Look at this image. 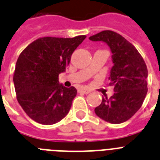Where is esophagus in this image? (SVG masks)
Listing matches in <instances>:
<instances>
[{
  "label": "esophagus",
  "instance_id": "obj_1",
  "mask_svg": "<svg viewBox=\"0 0 160 160\" xmlns=\"http://www.w3.org/2000/svg\"><path fill=\"white\" fill-rule=\"evenodd\" d=\"M80 93H89L91 92V90L89 89H87V88H82V89H80Z\"/></svg>",
  "mask_w": 160,
  "mask_h": 160
}]
</instances>
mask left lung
Returning a JSON list of instances; mask_svg holds the SVG:
<instances>
[{"instance_id":"obj_1","label":"left lung","mask_w":160,"mask_h":160,"mask_svg":"<svg viewBox=\"0 0 160 160\" xmlns=\"http://www.w3.org/2000/svg\"><path fill=\"white\" fill-rule=\"evenodd\" d=\"M89 39L106 42L112 52L114 64L109 78V85L114 86V94L110 98L107 96L102 98L94 112L108 122H124L143 104L148 90L147 67L134 45L114 31H102Z\"/></svg>"}]
</instances>
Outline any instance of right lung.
Masks as SVG:
<instances>
[{"instance_id":"obj_1","label":"right lung","mask_w":160,"mask_h":160,"mask_svg":"<svg viewBox=\"0 0 160 160\" xmlns=\"http://www.w3.org/2000/svg\"><path fill=\"white\" fill-rule=\"evenodd\" d=\"M85 38H39L20 53L13 80L17 100L31 119L52 125L67 116L77 90L60 84L58 76Z\"/></svg>"}]
</instances>
